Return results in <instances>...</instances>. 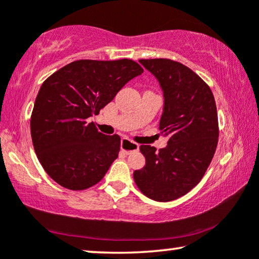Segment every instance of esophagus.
<instances>
[{"label":"esophagus","instance_id":"esophagus-1","mask_svg":"<svg viewBox=\"0 0 259 259\" xmlns=\"http://www.w3.org/2000/svg\"><path fill=\"white\" fill-rule=\"evenodd\" d=\"M121 150L125 152L126 154L132 153V152L139 151V145L134 141L127 139V138H122L121 139Z\"/></svg>","mask_w":259,"mask_h":259}]
</instances>
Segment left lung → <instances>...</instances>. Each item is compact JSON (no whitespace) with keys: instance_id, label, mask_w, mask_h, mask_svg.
I'll return each mask as SVG.
<instances>
[{"instance_id":"1","label":"left lung","mask_w":259,"mask_h":259,"mask_svg":"<svg viewBox=\"0 0 259 259\" xmlns=\"http://www.w3.org/2000/svg\"><path fill=\"white\" fill-rule=\"evenodd\" d=\"M158 80L164 94L159 122L167 146L157 151L141 145L146 159L133 173L145 196L169 201L192 190L213 158L218 143V116L210 87L189 67L168 59L139 60Z\"/></svg>"}]
</instances>
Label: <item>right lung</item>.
Wrapping results in <instances>:
<instances>
[{"instance_id": "add662e5", "label": "right lung", "mask_w": 259, "mask_h": 259, "mask_svg": "<svg viewBox=\"0 0 259 259\" xmlns=\"http://www.w3.org/2000/svg\"><path fill=\"white\" fill-rule=\"evenodd\" d=\"M143 72L128 59L79 60L42 83L30 118L31 140L42 167L59 185L79 191L104 178L118 158L120 137L100 133L88 119Z\"/></svg>"}]
</instances>
